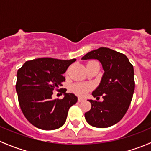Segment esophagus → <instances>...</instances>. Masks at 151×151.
I'll return each mask as SVG.
<instances>
[{
    "instance_id": "obj_1",
    "label": "esophagus",
    "mask_w": 151,
    "mask_h": 151,
    "mask_svg": "<svg viewBox=\"0 0 151 151\" xmlns=\"http://www.w3.org/2000/svg\"><path fill=\"white\" fill-rule=\"evenodd\" d=\"M83 100H84L83 99L80 98V97H78V102H81V101H83Z\"/></svg>"
}]
</instances>
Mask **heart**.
I'll return each mask as SVG.
<instances>
[{
  "mask_svg": "<svg viewBox=\"0 0 151 151\" xmlns=\"http://www.w3.org/2000/svg\"><path fill=\"white\" fill-rule=\"evenodd\" d=\"M94 61H91L89 63H92ZM92 88V85L88 83H76L74 84L71 87V89L75 93L78 94L80 96H85V94Z\"/></svg>",
  "mask_w": 151,
  "mask_h": 151,
  "instance_id": "b5f03b06",
  "label": "heart"
}]
</instances>
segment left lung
<instances>
[{
    "label": "left lung",
    "mask_w": 151,
    "mask_h": 151,
    "mask_svg": "<svg viewBox=\"0 0 151 151\" xmlns=\"http://www.w3.org/2000/svg\"><path fill=\"white\" fill-rule=\"evenodd\" d=\"M82 59H97L104 70L99 86L92 93L97 101L89 100L91 109L85 113V119L94 127L113 126L122 119L132 101L135 86L133 66L124 54L107 47L89 52ZM100 96L102 102L98 101Z\"/></svg>",
    "instance_id": "obj_1"
}]
</instances>
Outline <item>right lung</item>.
Instances as JSON below:
<instances>
[{
    "label": "right lung",
    "mask_w": 151,
    "mask_h": 151,
    "mask_svg": "<svg viewBox=\"0 0 151 151\" xmlns=\"http://www.w3.org/2000/svg\"><path fill=\"white\" fill-rule=\"evenodd\" d=\"M76 59L65 60L41 58L28 60L17 73L16 91L21 110L27 120L43 130H54L65 122L69 108L77 97L66 93L64 98L52 99V91L65 82L63 75ZM58 91V90H56Z\"/></svg>",
    "instance_id": "1"
}]
</instances>
